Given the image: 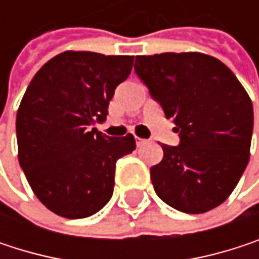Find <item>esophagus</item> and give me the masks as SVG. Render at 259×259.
Instances as JSON below:
<instances>
[{
	"label": "esophagus",
	"instance_id": "34e87169",
	"mask_svg": "<svg viewBox=\"0 0 259 259\" xmlns=\"http://www.w3.org/2000/svg\"><path fill=\"white\" fill-rule=\"evenodd\" d=\"M145 142H147V139H142V138H138V136H136V145H138V147L144 145Z\"/></svg>",
	"mask_w": 259,
	"mask_h": 259
}]
</instances>
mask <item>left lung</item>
Returning a JSON list of instances; mask_svg holds the SVG:
<instances>
[{
	"mask_svg": "<svg viewBox=\"0 0 259 259\" xmlns=\"http://www.w3.org/2000/svg\"><path fill=\"white\" fill-rule=\"evenodd\" d=\"M135 72L180 135V145L162 144L163 159L150 168L157 196L190 214L216 208L249 162V94L222 61L201 52L138 55Z\"/></svg>",
	"mask_w": 259,
	"mask_h": 259,
	"instance_id": "obj_1",
	"label": "left lung"
}]
</instances>
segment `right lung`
<instances>
[{"instance_id": "1", "label": "right lung", "mask_w": 259, "mask_h": 259, "mask_svg": "<svg viewBox=\"0 0 259 259\" xmlns=\"http://www.w3.org/2000/svg\"><path fill=\"white\" fill-rule=\"evenodd\" d=\"M132 55L66 51L32 78L16 115L18 159L34 195L52 213L82 219L112 196L115 163L135 138H109L103 121L118 83L132 72Z\"/></svg>"}]
</instances>
